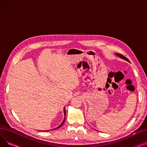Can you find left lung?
Wrapping results in <instances>:
<instances>
[{
    "label": "left lung",
    "mask_w": 147,
    "mask_h": 147,
    "mask_svg": "<svg viewBox=\"0 0 147 147\" xmlns=\"http://www.w3.org/2000/svg\"><path fill=\"white\" fill-rule=\"evenodd\" d=\"M115 55H116V56H117V57H120V58H122L123 59H125V60H126V61H129L128 59H127V58H126L125 57L123 56V55H121V54H120V53H115Z\"/></svg>",
    "instance_id": "left-lung-1"
}]
</instances>
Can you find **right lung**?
<instances>
[{
    "label": "right lung",
    "mask_w": 147,
    "mask_h": 147,
    "mask_svg": "<svg viewBox=\"0 0 147 147\" xmlns=\"http://www.w3.org/2000/svg\"><path fill=\"white\" fill-rule=\"evenodd\" d=\"M64 120H63V121L62 122V123L59 126H58L57 127H56V128H55V129H51V130H55V129H58V128H59L60 127H61L63 125V124L64 123V122H65V115H66V113H65V107L64 108ZM50 130H42L43 132H45V131H46V132H47V131H49Z\"/></svg>",
    "instance_id": "obj_1"
}]
</instances>
